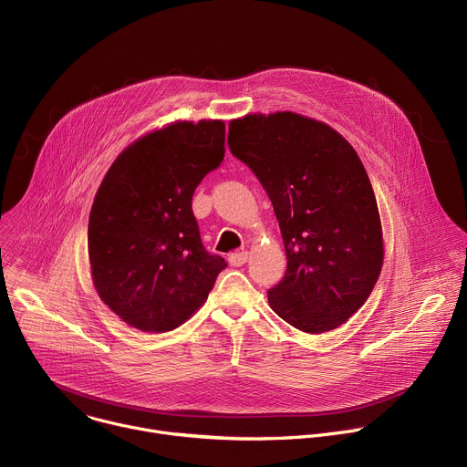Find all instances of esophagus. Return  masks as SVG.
Returning <instances> with one entry per match:
<instances>
[{
	"label": "esophagus",
	"mask_w": 467,
	"mask_h": 467,
	"mask_svg": "<svg viewBox=\"0 0 467 467\" xmlns=\"http://www.w3.org/2000/svg\"><path fill=\"white\" fill-rule=\"evenodd\" d=\"M247 258H249L247 251H236V253L229 254V264L234 265V267H240V265H244L247 262Z\"/></svg>",
	"instance_id": "1"
}]
</instances>
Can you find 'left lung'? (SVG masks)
I'll use <instances>...</instances> for the list:
<instances>
[{
	"label": "left lung",
	"instance_id": "8db88e82",
	"mask_svg": "<svg viewBox=\"0 0 467 467\" xmlns=\"http://www.w3.org/2000/svg\"><path fill=\"white\" fill-rule=\"evenodd\" d=\"M227 144L267 192L287 269L267 291L273 312L306 334L345 325L383 267V231L367 171L332 126L293 111L229 122Z\"/></svg>",
	"mask_w": 467,
	"mask_h": 467
}]
</instances>
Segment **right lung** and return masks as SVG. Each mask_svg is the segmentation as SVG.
Instances as JSON below:
<instances>
[{
	"label": "right lung",
	"mask_w": 467,
	"mask_h": 467,
	"mask_svg": "<svg viewBox=\"0 0 467 467\" xmlns=\"http://www.w3.org/2000/svg\"><path fill=\"white\" fill-rule=\"evenodd\" d=\"M223 120H176L126 146L89 213L88 254L100 300L150 334L189 321L227 267L207 253L192 213L200 182L225 153Z\"/></svg>",
	"instance_id": "right-lung-1"
}]
</instances>
